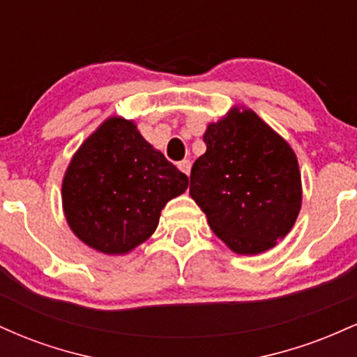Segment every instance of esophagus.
I'll return each mask as SVG.
<instances>
[{"label":"esophagus","instance_id":"esophagus-1","mask_svg":"<svg viewBox=\"0 0 357 357\" xmlns=\"http://www.w3.org/2000/svg\"><path fill=\"white\" fill-rule=\"evenodd\" d=\"M178 167H179V171H181V173H184L186 176H190V173H191V161L184 159V161L178 162Z\"/></svg>","mask_w":357,"mask_h":357}]
</instances>
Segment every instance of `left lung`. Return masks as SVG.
<instances>
[{
  "label": "left lung",
  "mask_w": 357,
  "mask_h": 357,
  "mask_svg": "<svg viewBox=\"0 0 357 357\" xmlns=\"http://www.w3.org/2000/svg\"><path fill=\"white\" fill-rule=\"evenodd\" d=\"M206 153L191 169L190 195L220 240L240 255L275 247L302 203L297 155L252 109L233 107L206 127Z\"/></svg>",
  "instance_id": "left-lung-1"
}]
</instances>
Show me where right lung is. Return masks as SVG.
I'll use <instances>...</instances> for the list:
<instances>
[{
	"label": "right lung",
	"instance_id": "1",
	"mask_svg": "<svg viewBox=\"0 0 357 357\" xmlns=\"http://www.w3.org/2000/svg\"><path fill=\"white\" fill-rule=\"evenodd\" d=\"M188 184L132 121L110 117L73 154L61 202L68 227L85 245L124 255L153 235L162 208Z\"/></svg>",
	"mask_w": 357,
	"mask_h": 357
}]
</instances>
